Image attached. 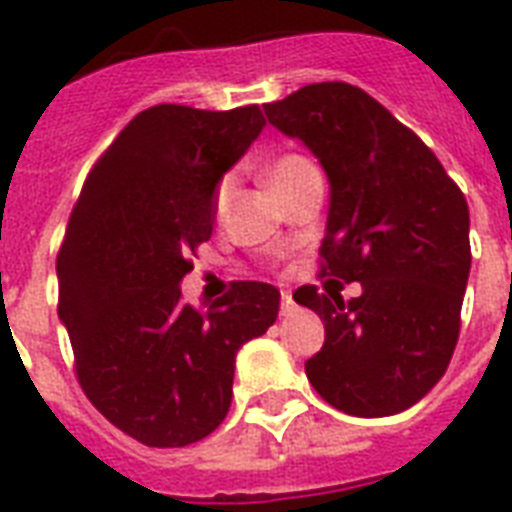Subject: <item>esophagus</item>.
<instances>
[{"instance_id":"esophagus-1","label":"esophagus","mask_w":512,"mask_h":512,"mask_svg":"<svg viewBox=\"0 0 512 512\" xmlns=\"http://www.w3.org/2000/svg\"><path fill=\"white\" fill-rule=\"evenodd\" d=\"M295 311V300H292V292H281V313L289 316V313Z\"/></svg>"}]
</instances>
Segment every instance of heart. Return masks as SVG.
I'll return each mask as SVG.
<instances>
[{
	"label": "heart",
	"instance_id": "heart-1",
	"mask_svg": "<svg viewBox=\"0 0 512 512\" xmlns=\"http://www.w3.org/2000/svg\"><path fill=\"white\" fill-rule=\"evenodd\" d=\"M311 170H316V167H313L305 156L287 154L271 164V170H268V183H271L273 191H279V188H284V185H289L292 180H297V177ZM231 191H233V177H223L215 191V212H223Z\"/></svg>",
	"mask_w": 512,
	"mask_h": 512
}]
</instances>
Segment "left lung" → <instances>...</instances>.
Wrapping results in <instances>:
<instances>
[{
    "label": "left lung",
    "mask_w": 512,
    "mask_h": 512,
    "mask_svg": "<svg viewBox=\"0 0 512 512\" xmlns=\"http://www.w3.org/2000/svg\"><path fill=\"white\" fill-rule=\"evenodd\" d=\"M263 108L327 172L321 276L361 284L348 303L340 289L295 292L327 332L305 374L345 414L404 412L436 388L457 345L470 273L468 201L436 154L353 84H308Z\"/></svg>",
    "instance_id": "8db88e82"
}]
</instances>
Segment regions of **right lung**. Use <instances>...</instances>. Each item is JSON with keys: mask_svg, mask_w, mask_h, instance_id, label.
Returning <instances> with one entry per match:
<instances>
[{"mask_svg": "<svg viewBox=\"0 0 512 512\" xmlns=\"http://www.w3.org/2000/svg\"><path fill=\"white\" fill-rule=\"evenodd\" d=\"M257 106L140 111L76 201L58 255V316L84 393L146 446L207 438L231 409L236 353L279 316V289L239 281L196 311L188 255L209 241L215 191L263 132Z\"/></svg>", "mask_w": 512, "mask_h": 512, "instance_id": "right-lung-1", "label": "right lung"}]
</instances>
